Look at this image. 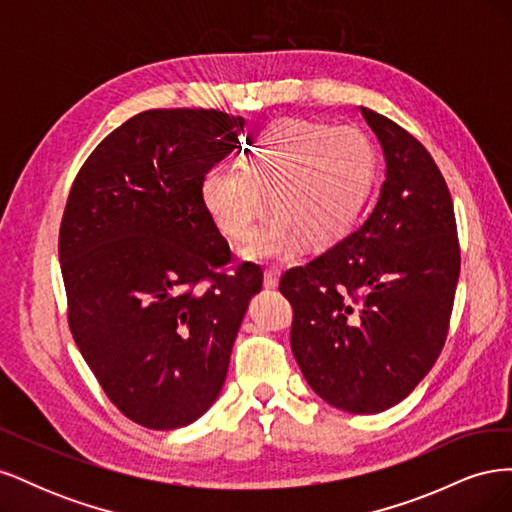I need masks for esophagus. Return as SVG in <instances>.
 I'll use <instances>...</instances> for the list:
<instances>
[{
	"label": "esophagus",
	"mask_w": 512,
	"mask_h": 512,
	"mask_svg": "<svg viewBox=\"0 0 512 512\" xmlns=\"http://www.w3.org/2000/svg\"><path fill=\"white\" fill-rule=\"evenodd\" d=\"M277 282H280V269L277 267H271L265 271V288H277Z\"/></svg>",
	"instance_id": "obj_1"
}]
</instances>
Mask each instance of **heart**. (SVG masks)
<instances>
[{"instance_id":"heart-1","label":"heart","mask_w":512,"mask_h":512,"mask_svg":"<svg viewBox=\"0 0 512 512\" xmlns=\"http://www.w3.org/2000/svg\"><path fill=\"white\" fill-rule=\"evenodd\" d=\"M376 151L356 128L284 121L260 132L235 168H211L200 198L215 228L235 243L250 241L267 194L277 224L247 247L250 258L288 252L292 237L307 247L339 239L359 218L374 183Z\"/></svg>"}]
</instances>
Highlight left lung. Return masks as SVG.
<instances>
[{
    "mask_svg": "<svg viewBox=\"0 0 512 512\" xmlns=\"http://www.w3.org/2000/svg\"><path fill=\"white\" fill-rule=\"evenodd\" d=\"M380 138L386 181L367 220L280 292L292 305L290 348L333 408L378 414L406 399L440 356L461 269L453 198L429 151L361 106Z\"/></svg>",
    "mask_w": 512,
    "mask_h": 512,
    "instance_id": "left-lung-1",
    "label": "left lung"
}]
</instances>
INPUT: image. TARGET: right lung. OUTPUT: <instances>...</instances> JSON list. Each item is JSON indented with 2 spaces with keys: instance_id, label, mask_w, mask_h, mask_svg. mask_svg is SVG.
<instances>
[{
  "instance_id": "1",
  "label": "right lung",
  "mask_w": 512,
  "mask_h": 512,
  "mask_svg": "<svg viewBox=\"0 0 512 512\" xmlns=\"http://www.w3.org/2000/svg\"><path fill=\"white\" fill-rule=\"evenodd\" d=\"M243 126L213 108H153L108 134L72 183L59 226L70 331L106 397L147 429L213 406L262 288L250 262L226 271L228 241L200 198Z\"/></svg>"
}]
</instances>
